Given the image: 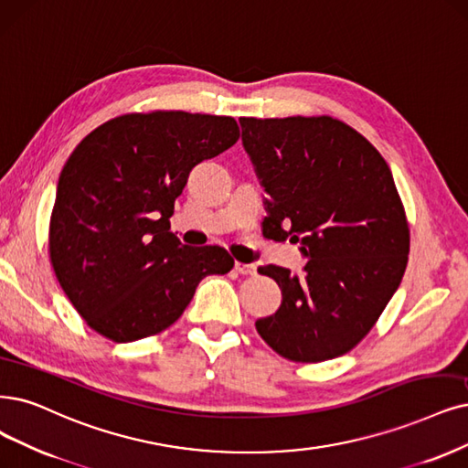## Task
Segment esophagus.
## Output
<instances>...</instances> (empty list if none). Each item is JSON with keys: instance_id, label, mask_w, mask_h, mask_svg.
Wrapping results in <instances>:
<instances>
[{"instance_id": "esophagus-1", "label": "esophagus", "mask_w": 468, "mask_h": 468, "mask_svg": "<svg viewBox=\"0 0 468 468\" xmlns=\"http://www.w3.org/2000/svg\"><path fill=\"white\" fill-rule=\"evenodd\" d=\"M235 271L240 275H252L256 271V268L252 264H245V262H235Z\"/></svg>"}]
</instances>
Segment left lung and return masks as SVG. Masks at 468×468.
I'll return each mask as SVG.
<instances>
[{
  "instance_id": "left-lung-1",
  "label": "left lung",
  "mask_w": 468,
  "mask_h": 468,
  "mask_svg": "<svg viewBox=\"0 0 468 468\" xmlns=\"http://www.w3.org/2000/svg\"><path fill=\"white\" fill-rule=\"evenodd\" d=\"M239 123L268 195L264 235L301 243L310 258L301 275L258 268L278 282L283 301L256 330L292 362L349 353L384 313L409 261V221L391 171L365 136L330 115Z\"/></svg>"
}]
</instances>
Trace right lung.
Returning a JSON list of instances; mask_svg holds the SVG:
<instances>
[{"instance_id":"right-lung-1","label":"right lung","mask_w":468,"mask_h":468,"mask_svg":"<svg viewBox=\"0 0 468 468\" xmlns=\"http://www.w3.org/2000/svg\"><path fill=\"white\" fill-rule=\"evenodd\" d=\"M237 141L233 117L155 110L106 121L69 155L48 252L90 330L115 343L160 334L206 275L233 268L223 247L181 245L169 218L193 167Z\"/></svg>"}]
</instances>
